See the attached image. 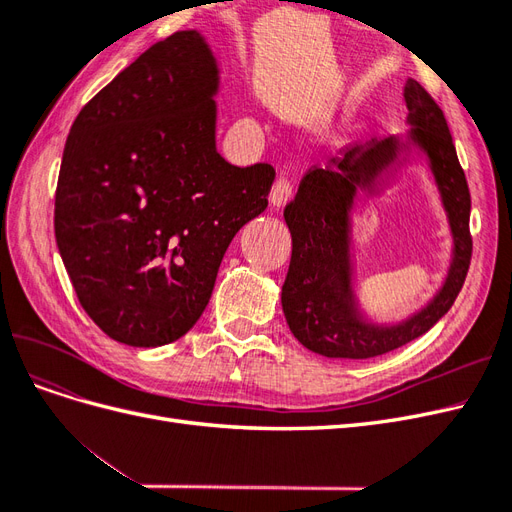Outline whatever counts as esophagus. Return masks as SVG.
I'll return each mask as SVG.
<instances>
[{
    "mask_svg": "<svg viewBox=\"0 0 512 512\" xmlns=\"http://www.w3.org/2000/svg\"><path fill=\"white\" fill-rule=\"evenodd\" d=\"M292 192H294V188H292L290 179L288 177H277L275 183H273V188H271L269 200L273 203V207H282L292 198Z\"/></svg>",
    "mask_w": 512,
    "mask_h": 512,
    "instance_id": "34e87169",
    "label": "esophagus"
}]
</instances>
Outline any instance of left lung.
Listing matches in <instances>:
<instances>
[{
	"instance_id": "obj_1",
	"label": "left lung",
	"mask_w": 512,
	"mask_h": 512,
	"mask_svg": "<svg viewBox=\"0 0 512 512\" xmlns=\"http://www.w3.org/2000/svg\"><path fill=\"white\" fill-rule=\"evenodd\" d=\"M404 100L410 138L427 153L451 222L453 262L442 290L421 312L395 327L363 322L352 292L348 211L356 188L361 185L374 192V181L397 162L404 147L397 138H371L344 149L327 166L309 168L297 196L284 209L292 256L282 286V307L292 335L307 350L331 359H371L421 337L451 309L470 269L472 200L453 136L442 108L421 83L408 79Z\"/></svg>"
}]
</instances>
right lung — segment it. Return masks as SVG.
Wrapping results in <instances>:
<instances>
[{
	"label": "right lung",
	"mask_w": 512,
	"mask_h": 512,
	"mask_svg": "<svg viewBox=\"0 0 512 512\" xmlns=\"http://www.w3.org/2000/svg\"><path fill=\"white\" fill-rule=\"evenodd\" d=\"M218 66L196 29L156 42L74 119L55 190V239L76 297L115 342L188 333L243 224L267 209L271 164L215 149Z\"/></svg>",
	"instance_id": "add662e5"
}]
</instances>
